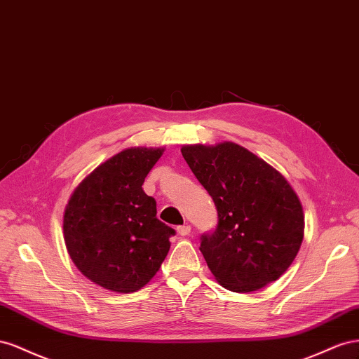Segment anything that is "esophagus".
<instances>
[{
    "instance_id": "34e87169",
    "label": "esophagus",
    "mask_w": 359,
    "mask_h": 359,
    "mask_svg": "<svg viewBox=\"0 0 359 359\" xmlns=\"http://www.w3.org/2000/svg\"><path fill=\"white\" fill-rule=\"evenodd\" d=\"M177 233L180 234V236H188V234L191 233V225H180V227H177Z\"/></svg>"
}]
</instances>
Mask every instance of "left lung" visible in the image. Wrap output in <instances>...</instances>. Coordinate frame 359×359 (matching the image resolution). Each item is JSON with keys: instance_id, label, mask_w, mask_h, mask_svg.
<instances>
[{"instance_id": "obj_1", "label": "left lung", "mask_w": 359, "mask_h": 359, "mask_svg": "<svg viewBox=\"0 0 359 359\" xmlns=\"http://www.w3.org/2000/svg\"><path fill=\"white\" fill-rule=\"evenodd\" d=\"M183 158L218 210L200 251L224 289L248 293L289 269L304 239L302 204L280 171L245 147L183 146Z\"/></svg>"}]
</instances>
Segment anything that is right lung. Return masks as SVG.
<instances>
[{
    "mask_svg": "<svg viewBox=\"0 0 359 359\" xmlns=\"http://www.w3.org/2000/svg\"><path fill=\"white\" fill-rule=\"evenodd\" d=\"M163 149L130 147L109 158L72 192L63 217L72 262L88 280L137 292L153 278L174 231L156 218V201L142 191Z\"/></svg>",
    "mask_w": 359,
    "mask_h": 359,
    "instance_id": "right-lung-1",
    "label": "right lung"
}]
</instances>
